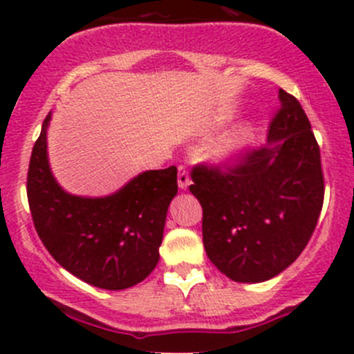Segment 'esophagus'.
Masks as SVG:
<instances>
[{
    "instance_id": "1",
    "label": "esophagus",
    "mask_w": 354,
    "mask_h": 354,
    "mask_svg": "<svg viewBox=\"0 0 354 354\" xmlns=\"http://www.w3.org/2000/svg\"><path fill=\"white\" fill-rule=\"evenodd\" d=\"M190 176H188V171L187 167L180 166L178 167V187L181 188V190H187L188 187H190Z\"/></svg>"
}]
</instances>
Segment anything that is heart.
Masks as SVG:
<instances>
[{"label": "heart", "instance_id": "b5f03b06", "mask_svg": "<svg viewBox=\"0 0 354 354\" xmlns=\"http://www.w3.org/2000/svg\"><path fill=\"white\" fill-rule=\"evenodd\" d=\"M253 135H255V127L252 123L238 124V127L224 131L207 147V157L214 162H227L243 151L252 142Z\"/></svg>", "mask_w": 354, "mask_h": 354}]
</instances>
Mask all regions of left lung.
I'll list each match as a JSON object with an SVG mask.
<instances>
[{"label":"left lung","mask_w":354,"mask_h":354,"mask_svg":"<svg viewBox=\"0 0 354 354\" xmlns=\"http://www.w3.org/2000/svg\"><path fill=\"white\" fill-rule=\"evenodd\" d=\"M267 145L233 166H197L190 192L203 209L210 262L231 281L262 283L305 250L324 203L320 149L298 99L279 91Z\"/></svg>","instance_id":"1"}]
</instances>
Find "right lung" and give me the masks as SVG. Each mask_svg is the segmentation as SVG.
<instances>
[{
	"instance_id": "obj_1",
	"label": "right lung",
	"mask_w": 354,
	"mask_h": 354,
	"mask_svg": "<svg viewBox=\"0 0 354 354\" xmlns=\"http://www.w3.org/2000/svg\"><path fill=\"white\" fill-rule=\"evenodd\" d=\"M49 121L51 113L32 149L27 176L39 238L84 283L111 291L142 283L159 262L167 207L178 194L176 167L144 171L106 197L71 195L49 166Z\"/></svg>"
}]
</instances>
